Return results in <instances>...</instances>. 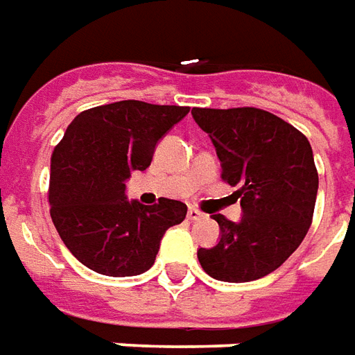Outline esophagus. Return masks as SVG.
<instances>
[{
  "label": "esophagus",
  "instance_id": "obj_1",
  "mask_svg": "<svg viewBox=\"0 0 355 355\" xmlns=\"http://www.w3.org/2000/svg\"><path fill=\"white\" fill-rule=\"evenodd\" d=\"M187 217H189V219H191V221H198V219H202L204 214H202V211H200V209H196V208H189Z\"/></svg>",
  "mask_w": 355,
  "mask_h": 355
}]
</instances>
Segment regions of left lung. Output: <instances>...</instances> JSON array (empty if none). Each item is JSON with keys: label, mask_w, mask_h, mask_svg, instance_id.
<instances>
[{"label": "left lung", "mask_w": 355, "mask_h": 355, "mask_svg": "<svg viewBox=\"0 0 355 355\" xmlns=\"http://www.w3.org/2000/svg\"><path fill=\"white\" fill-rule=\"evenodd\" d=\"M193 119L211 139L221 178L236 191L244 216L221 214V238L200 248L204 272L221 282H252L274 272L306 236L318 195V170L306 136L257 107H193Z\"/></svg>", "instance_id": "obj_1"}]
</instances>
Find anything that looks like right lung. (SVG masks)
Here are the masks:
<instances>
[{
  "mask_svg": "<svg viewBox=\"0 0 355 355\" xmlns=\"http://www.w3.org/2000/svg\"><path fill=\"white\" fill-rule=\"evenodd\" d=\"M187 113L139 100L98 105L79 113L54 147L51 217L62 242L90 270L115 278L146 272L164 232L185 219L180 200H126L124 181L151 164L159 139Z\"/></svg>",
  "mask_w": 355,
  "mask_h": 355,
  "instance_id": "add662e5",
  "label": "right lung"
}]
</instances>
